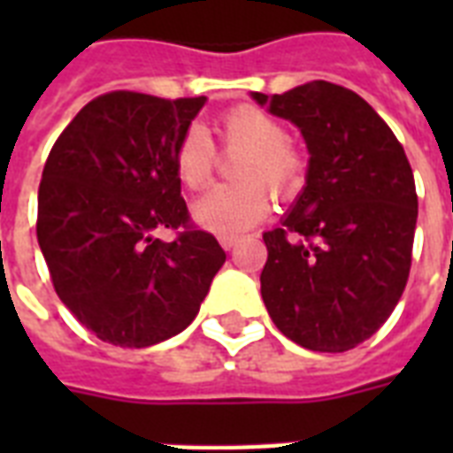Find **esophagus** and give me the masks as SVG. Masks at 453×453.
<instances>
[{"instance_id": "1", "label": "esophagus", "mask_w": 453, "mask_h": 453, "mask_svg": "<svg viewBox=\"0 0 453 453\" xmlns=\"http://www.w3.org/2000/svg\"><path fill=\"white\" fill-rule=\"evenodd\" d=\"M234 244H237V237H220V247L226 249V251L234 249Z\"/></svg>"}]
</instances>
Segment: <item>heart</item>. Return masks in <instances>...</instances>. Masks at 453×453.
Here are the masks:
<instances>
[{
    "label": "heart",
    "instance_id": "obj_1",
    "mask_svg": "<svg viewBox=\"0 0 453 453\" xmlns=\"http://www.w3.org/2000/svg\"><path fill=\"white\" fill-rule=\"evenodd\" d=\"M220 138L227 150H244L234 166L237 185H220L199 197L192 219L213 234L234 237L261 223L270 209L265 188L287 197L303 183L305 162L294 145L287 143V129L263 110L233 108L220 119ZM173 166L180 183L199 190L209 183L216 166V145L202 127L192 124L178 138Z\"/></svg>",
    "mask_w": 453,
    "mask_h": 453
}]
</instances>
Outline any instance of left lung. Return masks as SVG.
Wrapping results in <instances>:
<instances>
[{
  "instance_id": "obj_1",
  "label": "left lung",
  "mask_w": 453,
  "mask_h": 453,
  "mask_svg": "<svg viewBox=\"0 0 453 453\" xmlns=\"http://www.w3.org/2000/svg\"><path fill=\"white\" fill-rule=\"evenodd\" d=\"M251 96L296 124L310 152L294 209L263 233V303L294 343L350 350L407 287L418 197L404 148L365 98L331 81Z\"/></svg>"
}]
</instances>
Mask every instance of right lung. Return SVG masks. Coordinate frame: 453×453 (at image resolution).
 Segmentation results:
<instances>
[{"label": "right lung", "mask_w": 453, "mask_h": 453, "mask_svg": "<svg viewBox=\"0 0 453 453\" xmlns=\"http://www.w3.org/2000/svg\"><path fill=\"white\" fill-rule=\"evenodd\" d=\"M204 96L110 91L77 112L44 164L37 240L65 308L105 343L148 348L197 317L226 263L197 230L173 166ZM177 230L164 242L159 229Z\"/></svg>", "instance_id": "right-lung-1"}]
</instances>
